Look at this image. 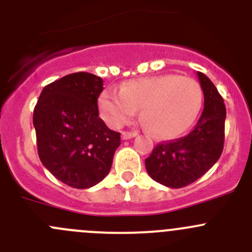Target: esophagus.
<instances>
[{
  "mask_svg": "<svg viewBox=\"0 0 252 252\" xmlns=\"http://www.w3.org/2000/svg\"><path fill=\"white\" fill-rule=\"evenodd\" d=\"M134 136H136L135 133H129V131H123V133H122V139H123V140H128V139L134 138Z\"/></svg>",
  "mask_w": 252,
  "mask_h": 252,
  "instance_id": "esophagus-1",
  "label": "esophagus"
}]
</instances>
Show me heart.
I'll return each mask as SVG.
<instances>
[{"mask_svg":"<svg viewBox=\"0 0 252 252\" xmlns=\"http://www.w3.org/2000/svg\"><path fill=\"white\" fill-rule=\"evenodd\" d=\"M201 102V89L194 79L167 74L129 80L121 91L106 89L98 108L112 128L123 126L141 108L142 121L155 135L172 138L191 126Z\"/></svg>","mask_w":252,"mask_h":252,"instance_id":"heart-1","label":"heart"}]
</instances>
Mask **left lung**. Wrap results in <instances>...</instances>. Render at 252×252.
<instances>
[{"instance_id":"left-lung-1","label":"left lung","mask_w":252,"mask_h":252,"mask_svg":"<svg viewBox=\"0 0 252 252\" xmlns=\"http://www.w3.org/2000/svg\"><path fill=\"white\" fill-rule=\"evenodd\" d=\"M197 77L205 102L194 130L184 138L161 142L145 159L150 177L174 189L202 177L218 161L224 145V101L204 73L197 72Z\"/></svg>"}]
</instances>
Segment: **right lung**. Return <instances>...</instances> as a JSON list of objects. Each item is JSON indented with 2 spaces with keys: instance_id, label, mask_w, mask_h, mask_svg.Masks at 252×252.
Instances as JSON below:
<instances>
[{
  "instance_id": "obj_1",
  "label": "right lung",
  "mask_w": 252,
  "mask_h": 252,
  "mask_svg": "<svg viewBox=\"0 0 252 252\" xmlns=\"http://www.w3.org/2000/svg\"><path fill=\"white\" fill-rule=\"evenodd\" d=\"M103 80L91 73L48 84L34 108L37 154L47 171L75 189H88L110 172L121 134L98 117Z\"/></svg>"
}]
</instances>
